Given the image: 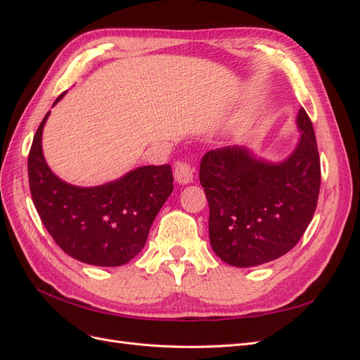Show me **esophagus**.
Masks as SVG:
<instances>
[{
    "label": "esophagus",
    "mask_w": 360,
    "mask_h": 360,
    "mask_svg": "<svg viewBox=\"0 0 360 360\" xmlns=\"http://www.w3.org/2000/svg\"><path fill=\"white\" fill-rule=\"evenodd\" d=\"M174 179L179 184H189L193 180V169L184 162H177L174 167Z\"/></svg>",
    "instance_id": "esophagus-1"
}]
</instances>
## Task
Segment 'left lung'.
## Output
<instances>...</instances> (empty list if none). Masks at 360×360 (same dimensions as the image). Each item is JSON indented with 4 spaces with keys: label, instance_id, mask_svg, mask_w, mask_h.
Masks as SVG:
<instances>
[{
    "label": "left lung",
    "instance_id": "left-lung-1",
    "mask_svg": "<svg viewBox=\"0 0 360 360\" xmlns=\"http://www.w3.org/2000/svg\"><path fill=\"white\" fill-rule=\"evenodd\" d=\"M300 138L279 162L249 148L207 151L200 181L209 201V237L214 254L234 267H255L297 245L317 207L321 174L314 127L303 108Z\"/></svg>",
    "mask_w": 360,
    "mask_h": 360
}]
</instances>
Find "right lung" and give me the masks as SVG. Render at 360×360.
Masks as SVG:
<instances>
[{"label":"right lung","mask_w":360,"mask_h":360,"mask_svg":"<svg viewBox=\"0 0 360 360\" xmlns=\"http://www.w3.org/2000/svg\"><path fill=\"white\" fill-rule=\"evenodd\" d=\"M49 114L41 120L28 156L30 191L43 225L64 252L81 263H129L144 248L151 224L174 189L171 167H139L101 186L66 183L43 156L41 135Z\"/></svg>","instance_id":"1"}]
</instances>
